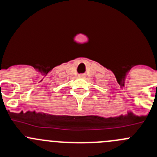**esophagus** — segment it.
<instances>
[{
    "mask_svg": "<svg viewBox=\"0 0 157 157\" xmlns=\"http://www.w3.org/2000/svg\"><path fill=\"white\" fill-rule=\"evenodd\" d=\"M79 77H82V78H83V77H86V75H85V74H80V75H79Z\"/></svg>",
    "mask_w": 157,
    "mask_h": 157,
    "instance_id": "obj_1",
    "label": "esophagus"
}]
</instances>
